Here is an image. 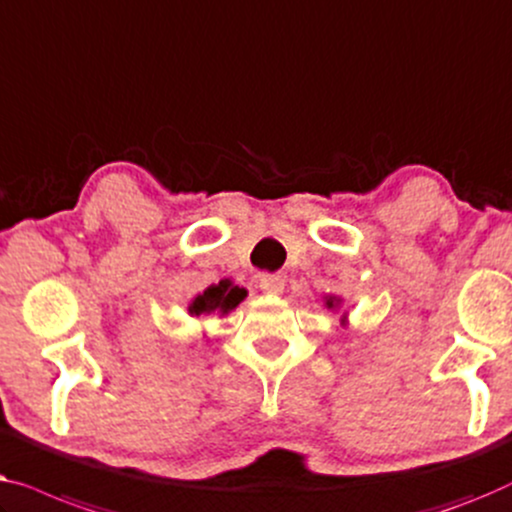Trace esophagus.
Here are the masks:
<instances>
[{"label": "esophagus", "instance_id": "1", "mask_svg": "<svg viewBox=\"0 0 512 512\" xmlns=\"http://www.w3.org/2000/svg\"><path fill=\"white\" fill-rule=\"evenodd\" d=\"M259 290L264 294H283L285 280L276 273H264V276H259Z\"/></svg>", "mask_w": 512, "mask_h": 512}]
</instances>
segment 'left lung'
I'll use <instances>...</instances> for the list:
<instances>
[{"instance_id": "obj_1", "label": "left lung", "mask_w": 512, "mask_h": 512, "mask_svg": "<svg viewBox=\"0 0 512 512\" xmlns=\"http://www.w3.org/2000/svg\"><path fill=\"white\" fill-rule=\"evenodd\" d=\"M322 304H325L327 311L338 313V311H341V306H343V297H338V294H325V297H322ZM338 322H341V327L348 325V311H343L341 320H338Z\"/></svg>"}]
</instances>
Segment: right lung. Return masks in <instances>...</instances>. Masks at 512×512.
<instances>
[{"label": "right lung", "instance_id": "right-lung-1", "mask_svg": "<svg viewBox=\"0 0 512 512\" xmlns=\"http://www.w3.org/2000/svg\"><path fill=\"white\" fill-rule=\"evenodd\" d=\"M246 297H248V292L243 290V287L234 285V280L222 278L220 283L208 285L204 292L194 294V297L190 299V304H187V315H190V318H197V320L213 318V315L225 318V315L232 313L234 308L239 306Z\"/></svg>", "mask_w": 512, "mask_h": 512}]
</instances>
